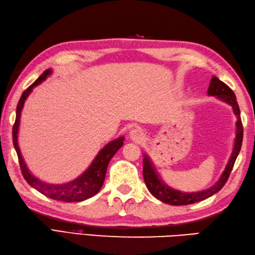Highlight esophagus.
Returning a JSON list of instances; mask_svg holds the SVG:
<instances>
[{"instance_id":"1","label":"esophagus","mask_w":255,"mask_h":255,"mask_svg":"<svg viewBox=\"0 0 255 255\" xmlns=\"http://www.w3.org/2000/svg\"><path fill=\"white\" fill-rule=\"evenodd\" d=\"M129 136H130V139L133 141L136 142H141L143 139H144V133L141 130L140 128H133L130 130V133H129Z\"/></svg>"}]
</instances>
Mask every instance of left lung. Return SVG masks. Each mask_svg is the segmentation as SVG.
<instances>
[{
    "mask_svg": "<svg viewBox=\"0 0 255 255\" xmlns=\"http://www.w3.org/2000/svg\"><path fill=\"white\" fill-rule=\"evenodd\" d=\"M208 94L210 96H216L220 101L230 105L233 108V113L236 115L238 121L236 124L237 127V133L236 139H234V146L233 150L230 156V159L226 166V169L222 172L221 177L219 180L213 184L211 188L206 189V190H201L198 192H181L176 189H172L162 181V179L159 177V174L156 171V168L146 153L143 154V179L144 183L148 188V190L154 198L160 200L164 203L171 204V206H186V204H192L199 201H202L204 199L210 198L214 193L220 191L222 187L226 184L229 176L232 171V168L234 166V162L237 160V157L239 152L241 150L242 140H243V126L240 117V108L237 102V97L234 95L232 89L228 86V85L221 82L218 77L213 76L211 78L210 86L208 88Z\"/></svg>",
    "mask_w": 255,
    "mask_h": 255,
    "instance_id": "left-lung-1",
    "label": "left lung"
}]
</instances>
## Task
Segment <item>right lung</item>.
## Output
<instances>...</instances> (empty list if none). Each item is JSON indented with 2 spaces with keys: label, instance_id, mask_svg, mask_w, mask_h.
Here are the masks:
<instances>
[{
  "label": "right lung",
  "instance_id": "obj_1",
  "mask_svg": "<svg viewBox=\"0 0 255 255\" xmlns=\"http://www.w3.org/2000/svg\"><path fill=\"white\" fill-rule=\"evenodd\" d=\"M51 74L52 69H46V71H45L41 76H39L36 81H35L31 86L22 94L21 98H19L16 107V119H15L13 126V144L17 153L18 162L19 166H21L23 177L25 180L27 181L29 186L36 189L38 192L43 193L44 196L54 199V200L64 202H81L94 197L95 194L101 190L105 180V176H106L108 163L114 157V154L123 147L125 137H119L117 139H115V140L108 142L106 146L97 153V156L95 157L93 162L91 163V166H89L81 176H78L72 181L66 183L53 184L44 182L42 180H39L38 178L33 176L32 172L29 171L28 168L26 167V163L24 161L21 150H19L18 147L17 134L19 127V118H21L24 103L28 97V95L32 93L33 88L36 87L37 85L41 84L43 81H45L47 76H49Z\"/></svg>",
  "mask_w": 255,
  "mask_h": 255
}]
</instances>
